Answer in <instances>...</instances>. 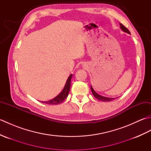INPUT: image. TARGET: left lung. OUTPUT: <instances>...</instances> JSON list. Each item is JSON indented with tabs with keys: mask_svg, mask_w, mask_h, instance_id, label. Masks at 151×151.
Returning a JSON list of instances; mask_svg holds the SVG:
<instances>
[{
	"mask_svg": "<svg viewBox=\"0 0 151 151\" xmlns=\"http://www.w3.org/2000/svg\"><path fill=\"white\" fill-rule=\"evenodd\" d=\"M120 27H121V29L122 30H123V32H127V33L129 34H130L129 30H128L127 28L126 27H125L123 24H122L120 23ZM91 91H92L93 95H94V97H95L96 99H97L98 100H99V101H104V102H110V101H111L114 100V99H115V98L106 97H103V96H101V95H99L98 93H96V92L95 91L94 89H93L92 86H91Z\"/></svg>",
	"mask_w": 151,
	"mask_h": 151,
	"instance_id": "8db88e82",
	"label": "left lung"
}]
</instances>
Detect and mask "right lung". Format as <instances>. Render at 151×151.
Segmentation results:
<instances>
[{"label":"right lung","instance_id":"right-lung-1","mask_svg":"<svg viewBox=\"0 0 151 151\" xmlns=\"http://www.w3.org/2000/svg\"><path fill=\"white\" fill-rule=\"evenodd\" d=\"M72 76H73V75L71 74V75L69 76L68 78H67V81L65 83V85L64 86L63 90L58 95H57L56 97L51 99L50 101H41V102L47 104H58L60 103H62V102L67 98V96H68L69 92L70 90V81H71Z\"/></svg>","mask_w":151,"mask_h":151}]
</instances>
